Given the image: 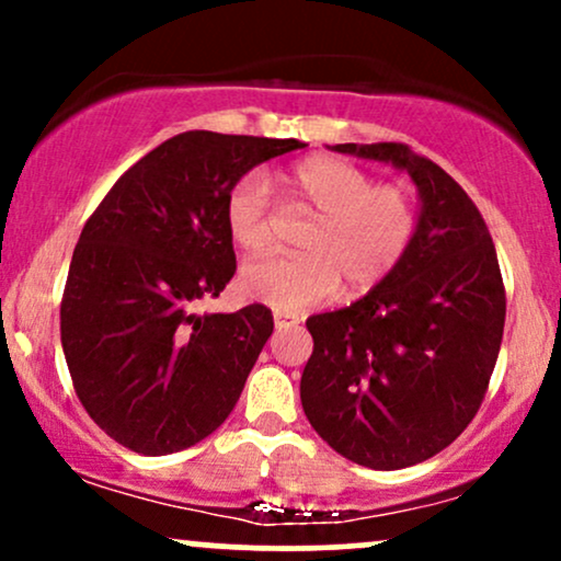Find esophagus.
Returning a JSON list of instances; mask_svg holds the SVG:
<instances>
[{
    "label": "esophagus",
    "instance_id": "esophagus-1",
    "mask_svg": "<svg viewBox=\"0 0 561 561\" xmlns=\"http://www.w3.org/2000/svg\"><path fill=\"white\" fill-rule=\"evenodd\" d=\"M300 324V317H295V313H274V327L276 330H289V327H298Z\"/></svg>",
    "mask_w": 561,
    "mask_h": 561
}]
</instances>
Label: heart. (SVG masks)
<instances>
[{"instance_id": "obj_1", "label": "heart", "mask_w": 561, "mask_h": 561, "mask_svg": "<svg viewBox=\"0 0 561 561\" xmlns=\"http://www.w3.org/2000/svg\"><path fill=\"white\" fill-rule=\"evenodd\" d=\"M287 199L313 214L300 255L250 263L242 293L279 313H300L334 298L343 279L353 293L377 287L401 266L414 244L420 218L403 186L375 184V176L343 158L317 156L282 176ZM224 221L237 248L259 255L272 244V186L261 171L237 179L227 192Z\"/></svg>"}]
</instances>
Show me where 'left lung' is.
<instances>
[{"instance_id":"obj_1","label":"left lung","mask_w":561,"mask_h":561,"mask_svg":"<svg viewBox=\"0 0 561 561\" xmlns=\"http://www.w3.org/2000/svg\"><path fill=\"white\" fill-rule=\"evenodd\" d=\"M334 150L409 171L422 214L388 279L306 321L313 353L300 401L340 456L403 469L440 454L478 414L504 337V279L485 218L440 165L401 141Z\"/></svg>"}]
</instances>
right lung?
Here are the masks:
<instances>
[{
    "mask_svg": "<svg viewBox=\"0 0 561 561\" xmlns=\"http://www.w3.org/2000/svg\"><path fill=\"white\" fill-rule=\"evenodd\" d=\"M298 139L184 131L147 152L83 224L60 302L76 396L113 440L165 456L208 437L240 401L274 332L266 306L192 313L237 272L224 203Z\"/></svg>",
    "mask_w": 561,
    "mask_h": 561,
    "instance_id": "add662e5",
    "label": "right lung"
}]
</instances>
